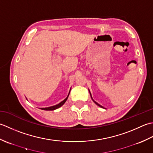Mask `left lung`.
Listing matches in <instances>:
<instances>
[{
  "label": "left lung",
  "instance_id": "left-lung-1",
  "mask_svg": "<svg viewBox=\"0 0 153 153\" xmlns=\"http://www.w3.org/2000/svg\"><path fill=\"white\" fill-rule=\"evenodd\" d=\"M88 91H89V92H90V97H91V98H92V100H93V102H94L95 103V104H96V105H98V106H99V107H100V108H104V107H103V106H102V105H100L99 104H98V103H97V102H95V101L94 100H93V98H92V94H91V93H90V90H89V89H88Z\"/></svg>",
  "mask_w": 153,
  "mask_h": 153
}]
</instances>
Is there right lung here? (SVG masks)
<instances>
[{
  "label": "right lung",
  "mask_w": 153,
  "mask_h": 153,
  "mask_svg": "<svg viewBox=\"0 0 153 153\" xmlns=\"http://www.w3.org/2000/svg\"><path fill=\"white\" fill-rule=\"evenodd\" d=\"M70 91H71V90H70ZM70 91H69V92H68V96H67V97L66 98H65V99L64 100L61 102L60 103H59L58 104H56V105H53V106L48 107V108H40L39 109H41V110H56V109L60 108L61 106H62V105H63L65 104V102L67 101V98H68V95H69Z\"/></svg>",
  "instance_id": "1"
}]
</instances>
